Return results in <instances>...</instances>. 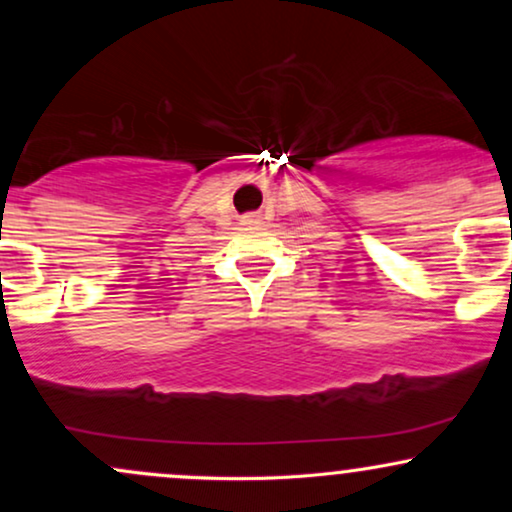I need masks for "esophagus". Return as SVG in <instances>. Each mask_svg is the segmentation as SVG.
<instances>
[{
    "label": "esophagus",
    "instance_id": "34e87169",
    "mask_svg": "<svg viewBox=\"0 0 512 512\" xmlns=\"http://www.w3.org/2000/svg\"><path fill=\"white\" fill-rule=\"evenodd\" d=\"M245 223H260V216H245Z\"/></svg>",
    "mask_w": 512,
    "mask_h": 512
}]
</instances>
